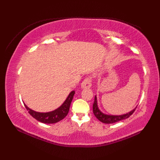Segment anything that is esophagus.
<instances>
[{
  "label": "esophagus",
  "mask_w": 160,
  "mask_h": 160,
  "mask_svg": "<svg viewBox=\"0 0 160 160\" xmlns=\"http://www.w3.org/2000/svg\"><path fill=\"white\" fill-rule=\"evenodd\" d=\"M91 86V79L90 78H87L84 79L82 84H81V88L82 89H89Z\"/></svg>",
  "instance_id": "esophagus-1"
}]
</instances>
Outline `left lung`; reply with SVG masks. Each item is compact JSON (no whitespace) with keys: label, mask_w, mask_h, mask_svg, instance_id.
Here are the masks:
<instances>
[{"label":"left lung","mask_w":160,"mask_h":160,"mask_svg":"<svg viewBox=\"0 0 160 160\" xmlns=\"http://www.w3.org/2000/svg\"><path fill=\"white\" fill-rule=\"evenodd\" d=\"M135 108L133 110L127 113H125L123 115H107L102 113L98 107V102H97V97L96 96H95V100L93 104V112L95 116L97 118L100 122H103L104 124H113L115 122H117L119 121H121L122 120H124V119H127L129 118L131 115L133 113V112L135 110Z\"/></svg>","instance_id":"left-lung-1"}]
</instances>
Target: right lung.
<instances>
[{
    "instance_id": "obj_1",
    "label": "right lung",
    "mask_w": 160,
    "mask_h": 160,
    "mask_svg": "<svg viewBox=\"0 0 160 160\" xmlns=\"http://www.w3.org/2000/svg\"><path fill=\"white\" fill-rule=\"evenodd\" d=\"M75 94V91H72L69 94V96L67 98L65 101L60 107L56 108V110L47 112V113H40V112H36L31 108H29L27 105L25 104V107L28 111L29 113L32 116L35 118L38 121L42 122L45 124H54L56 122L62 120L67 116V115L69 113V107L71 103V101L73 100V96Z\"/></svg>"
}]
</instances>
